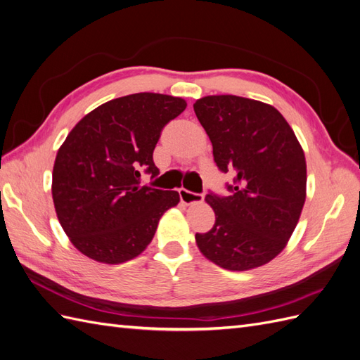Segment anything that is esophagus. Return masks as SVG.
<instances>
[{"instance_id": "1", "label": "esophagus", "mask_w": 360, "mask_h": 360, "mask_svg": "<svg viewBox=\"0 0 360 360\" xmlns=\"http://www.w3.org/2000/svg\"><path fill=\"white\" fill-rule=\"evenodd\" d=\"M179 195H180L181 202H184V204L202 202V200H204V195L202 193H195V192H191V191L184 189V188L179 189Z\"/></svg>"}]
</instances>
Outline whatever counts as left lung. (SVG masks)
<instances>
[{
  "label": "left lung",
  "instance_id": "obj_1",
  "mask_svg": "<svg viewBox=\"0 0 360 360\" xmlns=\"http://www.w3.org/2000/svg\"><path fill=\"white\" fill-rule=\"evenodd\" d=\"M231 195L209 193L216 221L195 234L201 254L226 270L267 264L282 252L307 200V160L287 120L271 105L233 94L193 103Z\"/></svg>",
  "mask_w": 360,
  "mask_h": 360
}]
</instances>
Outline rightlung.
<instances>
[{"label": "right lung", "mask_w": 360, "mask_h": 360, "mask_svg": "<svg viewBox=\"0 0 360 360\" xmlns=\"http://www.w3.org/2000/svg\"><path fill=\"white\" fill-rule=\"evenodd\" d=\"M186 106L168 94H129L97 106L70 130L53 163L52 200L79 252L120 264L153 240L162 214L180 195L141 186V172L158 176L153 150L162 129Z\"/></svg>", "instance_id": "add662e5"}]
</instances>
